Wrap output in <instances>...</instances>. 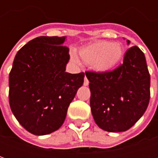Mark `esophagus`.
<instances>
[{
    "instance_id": "obj_1",
    "label": "esophagus",
    "mask_w": 158,
    "mask_h": 158,
    "mask_svg": "<svg viewBox=\"0 0 158 158\" xmlns=\"http://www.w3.org/2000/svg\"><path fill=\"white\" fill-rule=\"evenodd\" d=\"M89 85V80L87 79V78H85V81H84V85Z\"/></svg>"
}]
</instances>
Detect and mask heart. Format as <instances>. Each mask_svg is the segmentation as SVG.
Returning <instances> with one entry per match:
<instances>
[{
	"label": "heart",
	"instance_id": "b5f03b06",
	"mask_svg": "<svg viewBox=\"0 0 158 158\" xmlns=\"http://www.w3.org/2000/svg\"><path fill=\"white\" fill-rule=\"evenodd\" d=\"M123 55V48L118 42L96 40L82 46L78 51L80 60L99 73H107L113 70ZM74 61H78L75 56Z\"/></svg>",
	"mask_w": 158,
	"mask_h": 158
}]
</instances>
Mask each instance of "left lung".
I'll use <instances>...</instances> for the list:
<instances>
[{"instance_id":"obj_1","label":"left lung","mask_w":158,"mask_h":158,"mask_svg":"<svg viewBox=\"0 0 158 158\" xmlns=\"http://www.w3.org/2000/svg\"><path fill=\"white\" fill-rule=\"evenodd\" d=\"M129 44V40H127ZM90 108L96 124L108 132L130 129L150 101L151 77L146 57L138 46L126 51L121 65L107 73L85 72Z\"/></svg>"}]
</instances>
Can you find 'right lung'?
Returning <instances> with one entry per match:
<instances>
[{
	"label": "right lung",
	"instance_id": "right-lung-1",
	"mask_svg": "<svg viewBox=\"0 0 158 158\" xmlns=\"http://www.w3.org/2000/svg\"><path fill=\"white\" fill-rule=\"evenodd\" d=\"M64 40L58 36L30 40L18 52L9 73L11 110L33 135H48L62 125L84 83V73L65 72L70 56Z\"/></svg>",
	"mask_w": 158,
	"mask_h": 158
}]
</instances>
